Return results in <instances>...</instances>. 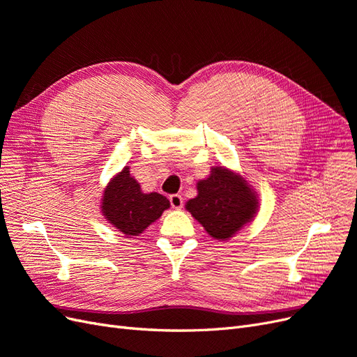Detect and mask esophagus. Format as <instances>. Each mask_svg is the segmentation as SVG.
Segmentation results:
<instances>
[{
    "instance_id": "obj_1",
    "label": "esophagus",
    "mask_w": 357,
    "mask_h": 357,
    "mask_svg": "<svg viewBox=\"0 0 357 357\" xmlns=\"http://www.w3.org/2000/svg\"><path fill=\"white\" fill-rule=\"evenodd\" d=\"M169 202H171V207L180 210L183 207V198L178 193H174V195H169Z\"/></svg>"
}]
</instances>
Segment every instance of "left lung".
<instances>
[{"mask_svg":"<svg viewBox=\"0 0 357 357\" xmlns=\"http://www.w3.org/2000/svg\"><path fill=\"white\" fill-rule=\"evenodd\" d=\"M197 189L198 195L186 202V210L214 240H229L257 213L256 192L240 174L225 167L211 168Z\"/></svg>","mask_w":357,"mask_h":357,"instance_id":"left-lung-1","label":"left lung"}]
</instances>
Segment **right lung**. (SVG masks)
<instances>
[{"mask_svg":"<svg viewBox=\"0 0 357 357\" xmlns=\"http://www.w3.org/2000/svg\"><path fill=\"white\" fill-rule=\"evenodd\" d=\"M104 218L125 236H137L169 208V201L158 192L144 193L125 167L104 189Z\"/></svg>","mask_w":357,"mask_h":357,"instance_id":"obj_1","label":"right lung"}]
</instances>
